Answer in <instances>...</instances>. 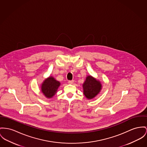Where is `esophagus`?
Returning a JSON list of instances; mask_svg holds the SVG:
<instances>
[{"instance_id": "esophagus-1", "label": "esophagus", "mask_w": 147, "mask_h": 147, "mask_svg": "<svg viewBox=\"0 0 147 147\" xmlns=\"http://www.w3.org/2000/svg\"><path fill=\"white\" fill-rule=\"evenodd\" d=\"M74 80H69V81H68V83H69V84H72L74 83Z\"/></svg>"}]
</instances>
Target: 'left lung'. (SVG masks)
I'll return each instance as SVG.
<instances>
[{
    "instance_id": "8db88e82",
    "label": "left lung",
    "mask_w": 147,
    "mask_h": 147,
    "mask_svg": "<svg viewBox=\"0 0 147 147\" xmlns=\"http://www.w3.org/2000/svg\"><path fill=\"white\" fill-rule=\"evenodd\" d=\"M101 88L100 82L93 78L91 76H88L83 84L84 94L88 99H91L95 97L99 93Z\"/></svg>"
}]
</instances>
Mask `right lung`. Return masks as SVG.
Segmentation results:
<instances>
[{"mask_svg": "<svg viewBox=\"0 0 147 147\" xmlns=\"http://www.w3.org/2000/svg\"><path fill=\"white\" fill-rule=\"evenodd\" d=\"M59 85V82L52 77H49L43 82L41 90L47 98H52L56 94Z\"/></svg>", "mask_w": 147, "mask_h": 147, "instance_id": "add662e5", "label": "right lung"}]
</instances>
